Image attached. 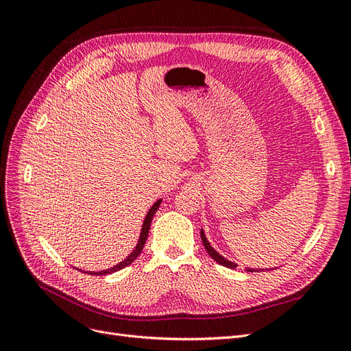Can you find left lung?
Here are the masks:
<instances>
[{
    "instance_id": "1",
    "label": "left lung",
    "mask_w": 351,
    "mask_h": 351,
    "mask_svg": "<svg viewBox=\"0 0 351 351\" xmlns=\"http://www.w3.org/2000/svg\"><path fill=\"white\" fill-rule=\"evenodd\" d=\"M200 237H202V243H204V246H205V249H206V252L209 253V256L214 259L215 262H218L219 265H222V267H226V268H231V269H236L237 268V265L234 263V262H231V261H228V259H226L224 256H221V254L210 246L209 244V241H208V239H206V236H205V232H204V230H200ZM247 272H253L254 269H250V268H247L246 269Z\"/></svg>"
}]
</instances>
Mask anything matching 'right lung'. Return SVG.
Instances as JSON below:
<instances>
[{"mask_svg": "<svg viewBox=\"0 0 351 351\" xmlns=\"http://www.w3.org/2000/svg\"><path fill=\"white\" fill-rule=\"evenodd\" d=\"M161 199L159 200H156L155 204L152 205V208L149 209V212H147L146 214V217H145V221H143V226H142V231H141V236H139V240H137V244H136V247H134V250L129 254V256H127L123 262H120V263H117L115 267H112V268H110V269H105V271H99V272H89L90 275H107V274H112V272H117V271H120V269H123V268H125V267H129V265L133 262V261H136V258L139 256L141 254V252H142V249H143V246H145V241H146V239H147V234H149V228H151V222H152V218H154V215H155V212L158 210V208H159V205H161ZM77 271H82V269H77Z\"/></svg>", "mask_w": 351, "mask_h": 351, "instance_id": "right-lung-1", "label": "right lung"}]
</instances>
